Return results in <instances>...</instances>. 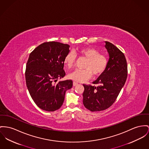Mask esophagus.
I'll return each mask as SVG.
<instances>
[{
	"mask_svg": "<svg viewBox=\"0 0 149 149\" xmlns=\"http://www.w3.org/2000/svg\"><path fill=\"white\" fill-rule=\"evenodd\" d=\"M77 85H78V82H75V81H74V82H73V86H76Z\"/></svg>",
	"mask_w": 149,
	"mask_h": 149,
	"instance_id": "obj_1",
	"label": "esophagus"
}]
</instances>
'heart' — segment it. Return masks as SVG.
I'll list each match as a JSON object with an SVG mask.
<instances>
[{
	"mask_svg": "<svg viewBox=\"0 0 149 149\" xmlns=\"http://www.w3.org/2000/svg\"><path fill=\"white\" fill-rule=\"evenodd\" d=\"M80 55L87 59L84 70H74L68 74L69 79L77 82H85L90 79L93 74L98 76L106 70L109 59L107 56L100 53L99 51L93 47H85L79 51ZM64 62L68 68H72L76 62L75 55L70 52L64 58Z\"/></svg>",
	"mask_w": 149,
	"mask_h": 149,
	"instance_id": "heart-1",
	"label": "heart"
}]
</instances>
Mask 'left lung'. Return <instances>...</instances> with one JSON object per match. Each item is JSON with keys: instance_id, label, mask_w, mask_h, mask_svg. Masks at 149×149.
<instances>
[{"instance_id": "1", "label": "left lung", "mask_w": 149, "mask_h": 149, "mask_svg": "<svg viewBox=\"0 0 149 149\" xmlns=\"http://www.w3.org/2000/svg\"><path fill=\"white\" fill-rule=\"evenodd\" d=\"M105 43L109 56L106 70L93 82L95 85L83 84V104L92 112L106 109L113 104L128 76L124 54L112 43L107 41Z\"/></svg>"}]
</instances>
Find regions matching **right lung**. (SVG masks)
Instances as JSON below:
<instances>
[{
    "mask_svg": "<svg viewBox=\"0 0 149 149\" xmlns=\"http://www.w3.org/2000/svg\"><path fill=\"white\" fill-rule=\"evenodd\" d=\"M70 45L58 42L43 43L29 55L26 70V84L31 98L40 109L55 111L62 106L65 91L72 88L71 79L64 77V59L70 52Z\"/></svg>",
    "mask_w": 149,
    "mask_h": 149,
    "instance_id": "1",
    "label": "right lung"
}]
</instances>
